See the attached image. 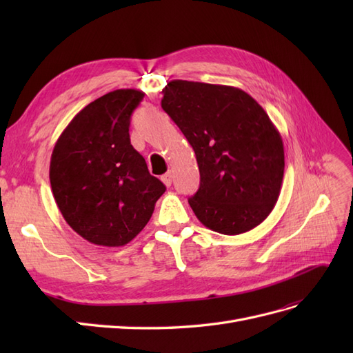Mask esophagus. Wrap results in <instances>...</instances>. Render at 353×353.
Listing matches in <instances>:
<instances>
[{
    "instance_id": "1",
    "label": "esophagus",
    "mask_w": 353,
    "mask_h": 353,
    "mask_svg": "<svg viewBox=\"0 0 353 353\" xmlns=\"http://www.w3.org/2000/svg\"><path fill=\"white\" fill-rule=\"evenodd\" d=\"M162 183L166 185V187H170V184H172V172H166L165 175H162Z\"/></svg>"
}]
</instances>
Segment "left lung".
Segmentation results:
<instances>
[{
    "label": "left lung",
    "mask_w": 353,
    "mask_h": 353,
    "mask_svg": "<svg viewBox=\"0 0 353 353\" xmlns=\"http://www.w3.org/2000/svg\"><path fill=\"white\" fill-rule=\"evenodd\" d=\"M162 109L196 154L200 187L188 203L197 219L227 236L258 227L284 175L281 135L262 105L236 87L174 79Z\"/></svg>",
    "instance_id": "obj_1"
}]
</instances>
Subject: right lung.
Wrapping results in <instances>:
<instances>
[{"mask_svg":"<svg viewBox=\"0 0 353 353\" xmlns=\"http://www.w3.org/2000/svg\"><path fill=\"white\" fill-rule=\"evenodd\" d=\"M143 97L132 88L104 94L73 117L52 150V196L70 228L92 244L130 243L166 190L131 144V114Z\"/></svg>","mask_w":353,"mask_h":353,"instance_id":"1","label":"right lung"}]
</instances>
